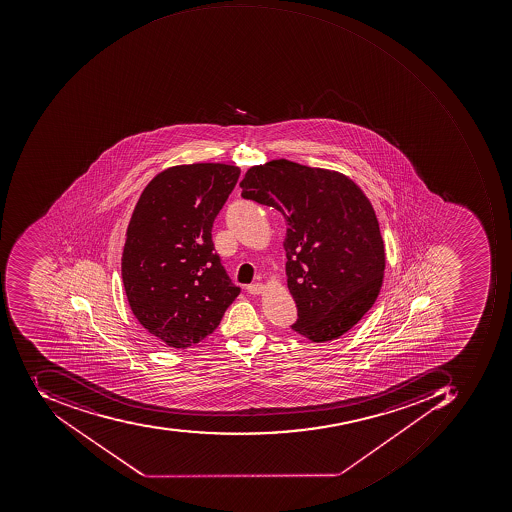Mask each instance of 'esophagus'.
Wrapping results in <instances>:
<instances>
[{
  "label": "esophagus",
  "mask_w": 512,
  "mask_h": 512,
  "mask_svg": "<svg viewBox=\"0 0 512 512\" xmlns=\"http://www.w3.org/2000/svg\"><path fill=\"white\" fill-rule=\"evenodd\" d=\"M247 292L250 295H261L264 292V286H262L261 282H256V284H251V286L247 287Z\"/></svg>",
  "instance_id": "34e87169"
}]
</instances>
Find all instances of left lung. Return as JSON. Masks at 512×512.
Listing matches in <instances>:
<instances>
[{
    "label": "left lung",
    "mask_w": 512,
    "mask_h": 512,
    "mask_svg": "<svg viewBox=\"0 0 512 512\" xmlns=\"http://www.w3.org/2000/svg\"><path fill=\"white\" fill-rule=\"evenodd\" d=\"M240 188L286 219L293 331L313 343L346 334L376 301L385 270L379 222L362 189L346 175L289 160L250 167Z\"/></svg>",
    "instance_id": "obj_1"
}]
</instances>
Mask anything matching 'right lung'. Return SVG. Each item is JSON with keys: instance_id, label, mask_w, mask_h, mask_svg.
Wrapping results in <instances>:
<instances>
[{"instance_id": "add662e5", "label": "right lung", "mask_w": 512, "mask_h": 512, "mask_svg": "<svg viewBox=\"0 0 512 512\" xmlns=\"http://www.w3.org/2000/svg\"><path fill=\"white\" fill-rule=\"evenodd\" d=\"M239 175L230 164L169 167L136 203L122 282L136 320L169 348L185 349L213 334L240 293L211 236Z\"/></svg>"}]
</instances>
